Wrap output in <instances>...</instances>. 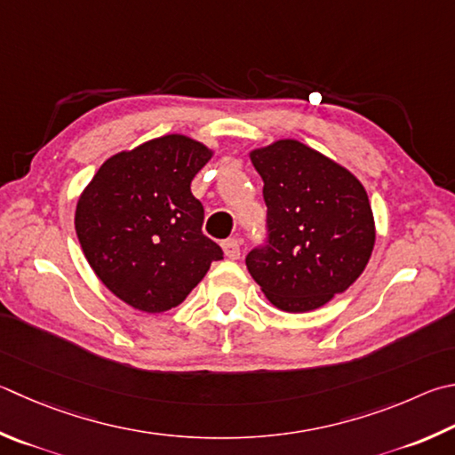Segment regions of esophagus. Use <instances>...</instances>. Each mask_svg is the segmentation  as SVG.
Instances as JSON below:
<instances>
[{
  "label": "esophagus",
  "instance_id": "34e87169",
  "mask_svg": "<svg viewBox=\"0 0 455 455\" xmlns=\"http://www.w3.org/2000/svg\"><path fill=\"white\" fill-rule=\"evenodd\" d=\"M222 251H225V254L228 256L230 260H236L238 256H241V252H243L241 241H238V238H228V241L222 243Z\"/></svg>",
  "mask_w": 455,
  "mask_h": 455
}]
</instances>
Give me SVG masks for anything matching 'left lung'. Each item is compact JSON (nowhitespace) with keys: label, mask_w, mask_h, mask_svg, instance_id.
I'll return each instance as SVG.
<instances>
[{"label":"left lung","mask_w":455,"mask_h":455,"mask_svg":"<svg viewBox=\"0 0 455 455\" xmlns=\"http://www.w3.org/2000/svg\"><path fill=\"white\" fill-rule=\"evenodd\" d=\"M264 180L267 238L246 268L284 312H308L344 292L374 249L368 195L340 164L294 139L251 153Z\"/></svg>","instance_id":"1"}]
</instances>
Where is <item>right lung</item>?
<instances>
[{
	"mask_svg": "<svg viewBox=\"0 0 455 455\" xmlns=\"http://www.w3.org/2000/svg\"><path fill=\"white\" fill-rule=\"evenodd\" d=\"M203 143L164 135L107 159L81 195L76 230L91 268L143 312L179 307L222 249L203 235L204 209L191 193L209 159Z\"/></svg>",
	"mask_w": 455,
	"mask_h": 455,
	"instance_id": "obj_1",
	"label": "right lung"
}]
</instances>
